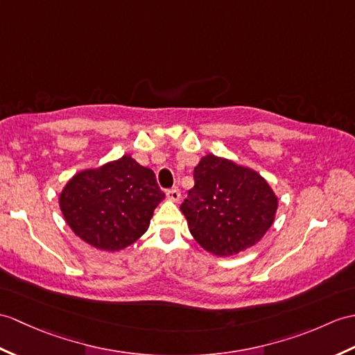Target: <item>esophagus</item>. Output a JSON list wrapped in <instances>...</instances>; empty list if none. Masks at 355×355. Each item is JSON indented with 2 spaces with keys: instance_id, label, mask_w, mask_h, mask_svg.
<instances>
[{
  "instance_id": "34e87169",
  "label": "esophagus",
  "mask_w": 355,
  "mask_h": 355,
  "mask_svg": "<svg viewBox=\"0 0 355 355\" xmlns=\"http://www.w3.org/2000/svg\"><path fill=\"white\" fill-rule=\"evenodd\" d=\"M166 196H168V200L172 201V202H178L180 198H181L178 189H171V191L166 192Z\"/></svg>"
}]
</instances>
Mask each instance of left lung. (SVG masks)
<instances>
[{
	"label": "left lung",
	"mask_w": 355,
	"mask_h": 355,
	"mask_svg": "<svg viewBox=\"0 0 355 355\" xmlns=\"http://www.w3.org/2000/svg\"><path fill=\"white\" fill-rule=\"evenodd\" d=\"M193 178L195 186L180 210L189 232L207 252L216 257L243 252L274 224L278 196L257 171L205 154Z\"/></svg>",
	"instance_id": "left-lung-1"
}]
</instances>
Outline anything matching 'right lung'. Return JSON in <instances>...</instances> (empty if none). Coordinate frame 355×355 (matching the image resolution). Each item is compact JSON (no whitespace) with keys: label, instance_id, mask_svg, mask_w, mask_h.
Here are the masks:
<instances>
[{"label":"right lung","instance_id":"add662e5","mask_svg":"<svg viewBox=\"0 0 355 355\" xmlns=\"http://www.w3.org/2000/svg\"><path fill=\"white\" fill-rule=\"evenodd\" d=\"M163 198L154 172L125 154L73 174L59 193V207L81 241L116 252L145 234Z\"/></svg>","mask_w":355,"mask_h":355}]
</instances>
